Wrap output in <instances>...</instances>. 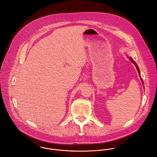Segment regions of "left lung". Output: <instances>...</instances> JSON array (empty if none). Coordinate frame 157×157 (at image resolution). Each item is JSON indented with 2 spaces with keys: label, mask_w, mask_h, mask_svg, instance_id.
Segmentation results:
<instances>
[{
  "label": "left lung",
  "mask_w": 157,
  "mask_h": 157,
  "mask_svg": "<svg viewBox=\"0 0 157 157\" xmlns=\"http://www.w3.org/2000/svg\"><path fill=\"white\" fill-rule=\"evenodd\" d=\"M129 59V60H131V62L136 66V68H137V71H138V73H139V75H140V79H141V81L142 82V83L144 84V82H143V80H142V79L141 78V76H140V70H139V67H138V66H137V65L136 64V63L134 62V60L132 59V58H131V57H128Z\"/></svg>",
  "instance_id": "1"
}]
</instances>
